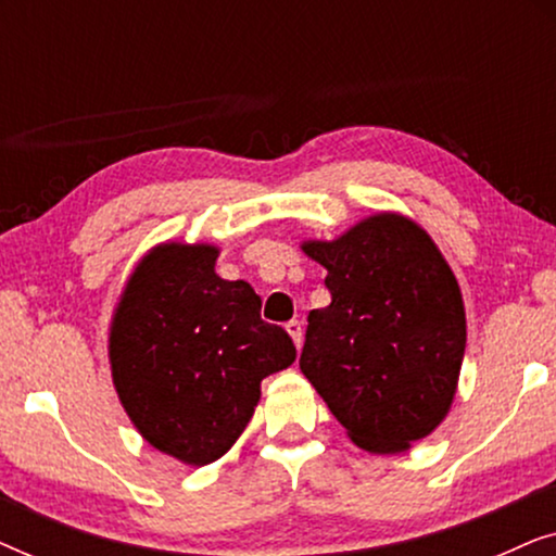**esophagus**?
Listing matches in <instances>:
<instances>
[{
	"label": "esophagus",
	"instance_id": "34e87169",
	"mask_svg": "<svg viewBox=\"0 0 556 556\" xmlns=\"http://www.w3.org/2000/svg\"><path fill=\"white\" fill-rule=\"evenodd\" d=\"M286 331L291 333V339H293V344H295V349H301V344H303V329H301V321H288L286 324Z\"/></svg>",
	"mask_w": 556,
	"mask_h": 556
}]
</instances>
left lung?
Returning <instances> with one entry per match:
<instances>
[{
  "label": "left lung",
  "mask_w": 556,
  "mask_h": 556,
  "mask_svg": "<svg viewBox=\"0 0 556 556\" xmlns=\"http://www.w3.org/2000/svg\"><path fill=\"white\" fill-rule=\"evenodd\" d=\"M301 248L331 293L308 314L301 371L356 445L407 451L443 422L458 387L466 308L451 265L394 212Z\"/></svg>",
  "instance_id": "obj_1"
}]
</instances>
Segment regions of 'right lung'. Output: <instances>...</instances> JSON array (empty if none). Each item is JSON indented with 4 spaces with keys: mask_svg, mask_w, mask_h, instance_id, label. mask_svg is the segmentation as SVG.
<instances>
[{
    "mask_svg": "<svg viewBox=\"0 0 556 556\" xmlns=\"http://www.w3.org/2000/svg\"><path fill=\"white\" fill-rule=\"evenodd\" d=\"M215 245L164 242L136 265L111 321L118 400L136 430L187 466L230 451L261 400V382L291 367L295 346L261 318L245 280L215 273Z\"/></svg>",
    "mask_w": 556,
    "mask_h": 556,
    "instance_id": "add662e5",
    "label": "right lung"
}]
</instances>
